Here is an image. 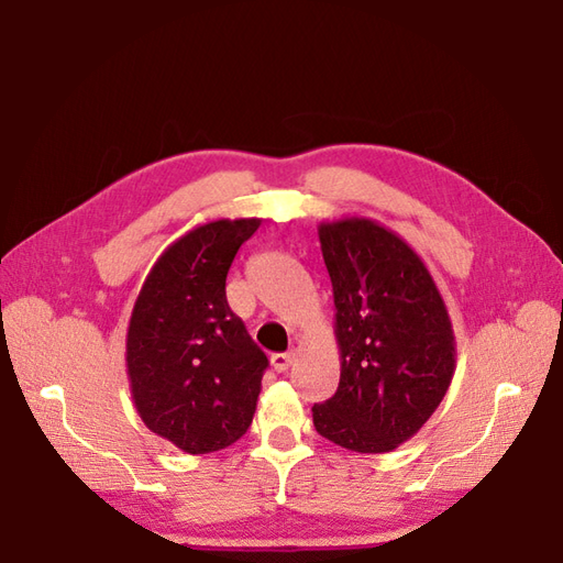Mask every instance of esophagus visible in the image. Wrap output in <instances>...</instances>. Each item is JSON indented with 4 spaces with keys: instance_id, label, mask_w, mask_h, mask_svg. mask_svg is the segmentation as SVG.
<instances>
[{
    "instance_id": "esophagus-1",
    "label": "esophagus",
    "mask_w": 563,
    "mask_h": 563,
    "mask_svg": "<svg viewBox=\"0 0 563 563\" xmlns=\"http://www.w3.org/2000/svg\"><path fill=\"white\" fill-rule=\"evenodd\" d=\"M295 351L288 353H273L271 355V365L275 367V373H288V367L295 363Z\"/></svg>"
}]
</instances>
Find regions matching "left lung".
<instances>
[{
    "mask_svg": "<svg viewBox=\"0 0 563 563\" xmlns=\"http://www.w3.org/2000/svg\"><path fill=\"white\" fill-rule=\"evenodd\" d=\"M333 288L339 389L312 406L314 428L336 445L391 452L423 428L454 375V331L421 256L369 218L319 224Z\"/></svg>",
    "mask_w": 563,
    "mask_h": 563,
    "instance_id": "8db88e82",
    "label": "left lung"
}]
</instances>
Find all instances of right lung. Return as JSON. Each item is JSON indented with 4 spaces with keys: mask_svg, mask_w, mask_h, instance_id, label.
<instances>
[{
    "mask_svg": "<svg viewBox=\"0 0 563 563\" xmlns=\"http://www.w3.org/2000/svg\"><path fill=\"white\" fill-rule=\"evenodd\" d=\"M258 218L212 220L176 239L147 273L130 314L125 365L152 433L188 454L242 438L268 357L227 305V271Z\"/></svg>",
    "mask_w": 563,
    "mask_h": 563,
    "instance_id": "1",
    "label": "right lung"
}]
</instances>
